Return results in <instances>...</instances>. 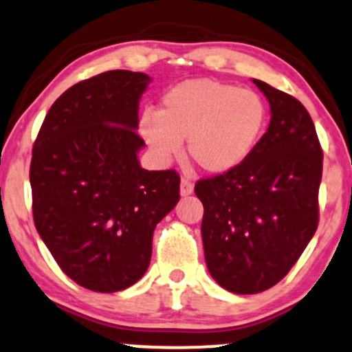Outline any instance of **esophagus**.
<instances>
[{"instance_id": "esophagus-1", "label": "esophagus", "mask_w": 352, "mask_h": 352, "mask_svg": "<svg viewBox=\"0 0 352 352\" xmlns=\"http://www.w3.org/2000/svg\"><path fill=\"white\" fill-rule=\"evenodd\" d=\"M194 191V184L189 177H183L181 179V196H189Z\"/></svg>"}]
</instances>
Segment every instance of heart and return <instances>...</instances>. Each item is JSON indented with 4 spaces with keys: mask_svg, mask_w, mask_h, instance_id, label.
<instances>
[{
    "mask_svg": "<svg viewBox=\"0 0 352 352\" xmlns=\"http://www.w3.org/2000/svg\"><path fill=\"white\" fill-rule=\"evenodd\" d=\"M267 122L262 97L252 89L197 78L163 95L158 113H144L140 131L161 161L188 155L206 173L221 175L242 163L258 143Z\"/></svg>",
    "mask_w": 352,
    "mask_h": 352,
    "instance_id": "1",
    "label": "heart"
}]
</instances>
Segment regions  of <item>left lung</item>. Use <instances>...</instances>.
Returning <instances> with one entry per match:
<instances>
[{"instance_id": "8db88e82", "label": "left lung", "mask_w": 352, "mask_h": 352, "mask_svg": "<svg viewBox=\"0 0 352 352\" xmlns=\"http://www.w3.org/2000/svg\"><path fill=\"white\" fill-rule=\"evenodd\" d=\"M272 118L252 153L230 171L199 179L209 274L239 295L265 292L298 262L320 221L323 148L303 103L254 78Z\"/></svg>"}]
</instances>
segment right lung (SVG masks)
I'll return each mask as SVG.
<instances>
[{
	"label": "right lung",
	"instance_id": "obj_1",
	"mask_svg": "<svg viewBox=\"0 0 352 352\" xmlns=\"http://www.w3.org/2000/svg\"><path fill=\"white\" fill-rule=\"evenodd\" d=\"M150 82L130 70L78 82L52 103L32 146L37 232L60 270L92 292L142 278L155 227L179 201L175 169L146 171L136 158L138 100Z\"/></svg>",
	"mask_w": 352,
	"mask_h": 352
}]
</instances>
